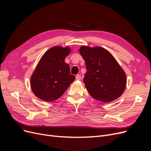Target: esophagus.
Instances as JSON below:
<instances>
[{
    "instance_id": "obj_1",
    "label": "esophagus",
    "mask_w": 151,
    "mask_h": 151,
    "mask_svg": "<svg viewBox=\"0 0 151 151\" xmlns=\"http://www.w3.org/2000/svg\"><path fill=\"white\" fill-rule=\"evenodd\" d=\"M76 80H80V79H81V75H79V74H77V75H76Z\"/></svg>"
}]
</instances>
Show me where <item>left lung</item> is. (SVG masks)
<instances>
[{
	"label": "left lung",
	"instance_id": "obj_1",
	"mask_svg": "<svg viewBox=\"0 0 151 151\" xmlns=\"http://www.w3.org/2000/svg\"><path fill=\"white\" fill-rule=\"evenodd\" d=\"M79 53L86 62L83 81L89 94L104 103L119 98L125 89V72L107 50L82 46Z\"/></svg>",
	"mask_w": 151,
	"mask_h": 151
}]
</instances>
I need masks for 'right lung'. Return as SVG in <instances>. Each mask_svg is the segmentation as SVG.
Here are the masks:
<instances>
[{
	"mask_svg": "<svg viewBox=\"0 0 151 151\" xmlns=\"http://www.w3.org/2000/svg\"><path fill=\"white\" fill-rule=\"evenodd\" d=\"M70 52L69 47H54L43 55L31 78V88L36 97L47 102L55 101L75 80L65 62Z\"/></svg>",
	"mask_w": 151,
	"mask_h": 151,
	"instance_id": "1",
	"label": "right lung"
}]
</instances>
